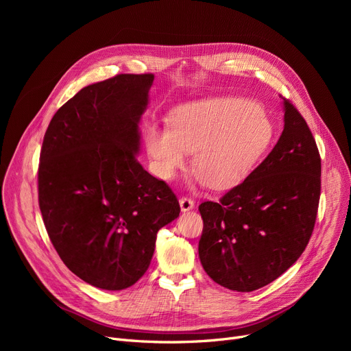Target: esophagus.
Listing matches in <instances>:
<instances>
[{
  "instance_id": "obj_1",
  "label": "esophagus",
  "mask_w": 351,
  "mask_h": 351,
  "mask_svg": "<svg viewBox=\"0 0 351 351\" xmlns=\"http://www.w3.org/2000/svg\"><path fill=\"white\" fill-rule=\"evenodd\" d=\"M179 205H180L182 212H189L195 208V202L191 197H180Z\"/></svg>"
}]
</instances>
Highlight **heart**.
<instances>
[{"mask_svg":"<svg viewBox=\"0 0 351 351\" xmlns=\"http://www.w3.org/2000/svg\"><path fill=\"white\" fill-rule=\"evenodd\" d=\"M273 134V123L259 104L223 97L176 108L171 128L149 125L145 141L160 178L173 179L193 151L195 183L228 189L247 178Z\"/></svg>","mask_w":351,"mask_h":351,"instance_id":"heart-1","label":"heart"}]
</instances>
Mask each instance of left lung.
I'll list each match as a JSON object with an SVG mask.
<instances>
[{"label":"left lung","mask_w":351,"mask_h":351,"mask_svg":"<svg viewBox=\"0 0 351 351\" xmlns=\"http://www.w3.org/2000/svg\"><path fill=\"white\" fill-rule=\"evenodd\" d=\"M285 128L267 158L219 202H204L199 259L209 278L253 291L283 274L315 229L322 159L294 105L283 98Z\"/></svg>","instance_id":"1"}]
</instances>
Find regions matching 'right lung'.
I'll use <instances>...</instances> for the list:
<instances>
[{
	"mask_svg": "<svg viewBox=\"0 0 351 351\" xmlns=\"http://www.w3.org/2000/svg\"><path fill=\"white\" fill-rule=\"evenodd\" d=\"M152 82V73H121L82 88L52 117L41 147L48 236L73 274L104 290L142 278L158 230L180 212L172 189L136 159Z\"/></svg>",
	"mask_w": 351,
	"mask_h": 351,
	"instance_id": "1",
	"label": "right lung"
}]
</instances>
